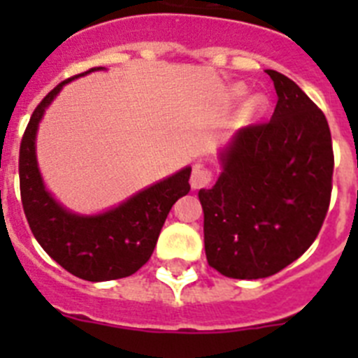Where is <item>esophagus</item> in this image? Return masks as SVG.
Listing matches in <instances>:
<instances>
[{
	"label": "esophagus",
	"instance_id": "1",
	"mask_svg": "<svg viewBox=\"0 0 358 358\" xmlns=\"http://www.w3.org/2000/svg\"><path fill=\"white\" fill-rule=\"evenodd\" d=\"M213 181V173L210 169L202 166V164H195L194 170H192V177H189V185L194 189H201L210 186V182Z\"/></svg>",
	"mask_w": 358,
	"mask_h": 358
}]
</instances>
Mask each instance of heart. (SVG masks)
Here are the masks:
<instances>
[{
	"label": "heart",
	"mask_w": 358,
	"mask_h": 358,
	"mask_svg": "<svg viewBox=\"0 0 358 358\" xmlns=\"http://www.w3.org/2000/svg\"><path fill=\"white\" fill-rule=\"evenodd\" d=\"M240 93H242V91H240ZM249 109H251V110H258V109H260V100H258V98L251 100V103H249Z\"/></svg>",
	"instance_id": "obj_1"
}]
</instances>
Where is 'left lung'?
Returning <instances> with one entry per match:
<instances>
[{
	"label": "left lung",
	"mask_w": 358,
	"mask_h": 358,
	"mask_svg": "<svg viewBox=\"0 0 358 358\" xmlns=\"http://www.w3.org/2000/svg\"><path fill=\"white\" fill-rule=\"evenodd\" d=\"M273 118L240 129L224 172L201 189L210 267L235 280L280 273L312 245L328 213L334 148L327 116L289 77L267 69Z\"/></svg>",
	"instance_id": "8db88e82"
}]
</instances>
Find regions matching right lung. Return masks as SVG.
I'll use <instances>...</instances> for the list:
<instances>
[{
  "instance_id": "right-lung-1",
  "label": "right lung",
  "mask_w": 358,
  "mask_h": 358,
  "mask_svg": "<svg viewBox=\"0 0 358 358\" xmlns=\"http://www.w3.org/2000/svg\"><path fill=\"white\" fill-rule=\"evenodd\" d=\"M91 68L85 73H91ZM84 75V73H80ZM75 75V77H80ZM53 87L36 107L19 147V188L28 226L41 248L73 276L109 281L134 274L150 260L170 210L189 192L185 169L143 189L115 210L96 217H78L59 206L44 189L36 161V132L44 109L64 84Z\"/></svg>"
}]
</instances>
